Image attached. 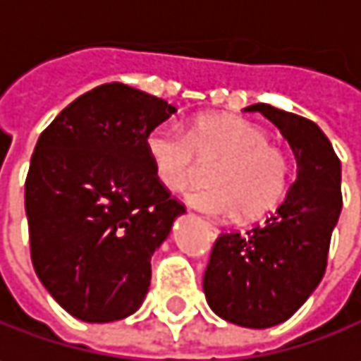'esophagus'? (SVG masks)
Here are the masks:
<instances>
[{"mask_svg":"<svg viewBox=\"0 0 361 361\" xmlns=\"http://www.w3.org/2000/svg\"><path fill=\"white\" fill-rule=\"evenodd\" d=\"M204 226H206V230H208V234H210V238H212V240H214V238L218 236V228L214 226V224H210V222H206V220H204Z\"/></svg>","mask_w":361,"mask_h":361,"instance_id":"34e87169","label":"esophagus"}]
</instances>
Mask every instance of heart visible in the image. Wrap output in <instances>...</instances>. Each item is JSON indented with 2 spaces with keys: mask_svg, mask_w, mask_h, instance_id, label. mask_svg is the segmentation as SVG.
I'll return each instance as SVG.
<instances>
[{
  "mask_svg": "<svg viewBox=\"0 0 361 361\" xmlns=\"http://www.w3.org/2000/svg\"><path fill=\"white\" fill-rule=\"evenodd\" d=\"M145 153L155 178L171 192H183L196 178L197 159H218L208 173L212 185L192 190L194 210L230 220L243 212L257 218L287 194L289 157L269 145L257 125L230 115L196 118L188 135L173 125H157L145 135Z\"/></svg>",
  "mask_w": 361,
  "mask_h": 361,
  "instance_id": "obj_1",
  "label": "heart"
}]
</instances>
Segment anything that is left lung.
Masks as SVG:
<instances>
[{"label": "left lung", "instance_id": "obj_1", "mask_svg": "<svg viewBox=\"0 0 361 361\" xmlns=\"http://www.w3.org/2000/svg\"><path fill=\"white\" fill-rule=\"evenodd\" d=\"M289 141L297 180L264 224L220 234L204 273V295L224 322L267 329L287 322L317 289L341 214V164L329 139L305 117L250 104Z\"/></svg>", "mask_w": 361, "mask_h": 361}]
</instances>
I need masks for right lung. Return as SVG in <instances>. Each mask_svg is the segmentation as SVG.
<instances>
[{"mask_svg":"<svg viewBox=\"0 0 361 361\" xmlns=\"http://www.w3.org/2000/svg\"><path fill=\"white\" fill-rule=\"evenodd\" d=\"M173 113L164 99L111 82L72 101L39 135L25 180L32 262L80 322L133 315L153 252L185 214L145 153V135Z\"/></svg>","mask_w":361,"mask_h":361,"instance_id":"obj_1","label":"right lung"}]
</instances>
